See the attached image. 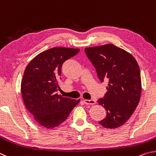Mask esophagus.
<instances>
[{"label":"esophagus","mask_w":156,"mask_h":156,"mask_svg":"<svg viewBox=\"0 0 156 156\" xmlns=\"http://www.w3.org/2000/svg\"><path fill=\"white\" fill-rule=\"evenodd\" d=\"M83 102L86 105H94L96 104L97 101L94 99H91V100H88V99H84Z\"/></svg>","instance_id":"obj_1"}]
</instances>
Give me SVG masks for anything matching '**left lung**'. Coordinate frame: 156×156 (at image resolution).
Returning <instances> with one entry per match:
<instances>
[{
	"instance_id": "left-lung-1",
	"label": "left lung",
	"mask_w": 156,
	"mask_h": 156,
	"mask_svg": "<svg viewBox=\"0 0 156 156\" xmlns=\"http://www.w3.org/2000/svg\"><path fill=\"white\" fill-rule=\"evenodd\" d=\"M85 52L101 82L108 81L107 92L98 100L107 112L99 123L108 129L121 127L132 115L140 99L138 63L130 53L112 44L86 48Z\"/></svg>"
}]
</instances>
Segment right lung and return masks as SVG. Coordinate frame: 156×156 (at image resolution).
<instances>
[{
    "label": "right lung",
    "mask_w": 156,
    "mask_h": 156,
    "mask_svg": "<svg viewBox=\"0 0 156 156\" xmlns=\"http://www.w3.org/2000/svg\"><path fill=\"white\" fill-rule=\"evenodd\" d=\"M79 52V48H52L35 57L24 70L21 83L24 105L35 121L48 129L62 123L80 101L57 93L63 64Z\"/></svg>",
    "instance_id": "1"
}]
</instances>
